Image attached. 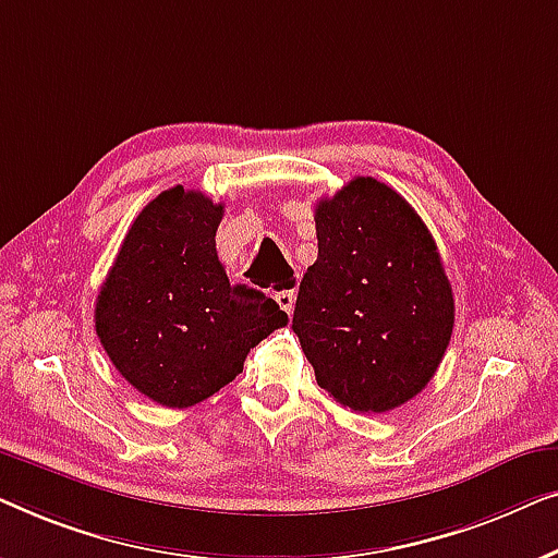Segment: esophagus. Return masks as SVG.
Masks as SVG:
<instances>
[{"instance_id":"1","label":"esophagus","mask_w":558,"mask_h":558,"mask_svg":"<svg viewBox=\"0 0 558 558\" xmlns=\"http://www.w3.org/2000/svg\"><path fill=\"white\" fill-rule=\"evenodd\" d=\"M276 301L278 305L286 313H293V305H295V280H290L288 288H282L276 293Z\"/></svg>"}]
</instances>
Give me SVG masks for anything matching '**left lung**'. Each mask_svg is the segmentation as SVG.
Instances as JSON below:
<instances>
[{
    "instance_id": "8db88e82",
    "label": "left lung",
    "mask_w": 558,
    "mask_h": 558,
    "mask_svg": "<svg viewBox=\"0 0 558 558\" xmlns=\"http://www.w3.org/2000/svg\"><path fill=\"white\" fill-rule=\"evenodd\" d=\"M316 238L293 331L318 387L354 412L410 402L435 376L454 326L427 225L391 186L356 177L316 204Z\"/></svg>"
}]
</instances>
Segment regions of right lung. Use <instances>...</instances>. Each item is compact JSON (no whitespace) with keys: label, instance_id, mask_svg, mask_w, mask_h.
Masks as SVG:
<instances>
[{"label":"right lung","instance_id":"right-lung-1","mask_svg":"<svg viewBox=\"0 0 558 558\" xmlns=\"http://www.w3.org/2000/svg\"><path fill=\"white\" fill-rule=\"evenodd\" d=\"M225 204L171 186L133 219L96 301V333L141 395L169 410L204 402L288 324L260 290L230 286L215 234Z\"/></svg>","mask_w":558,"mask_h":558}]
</instances>
